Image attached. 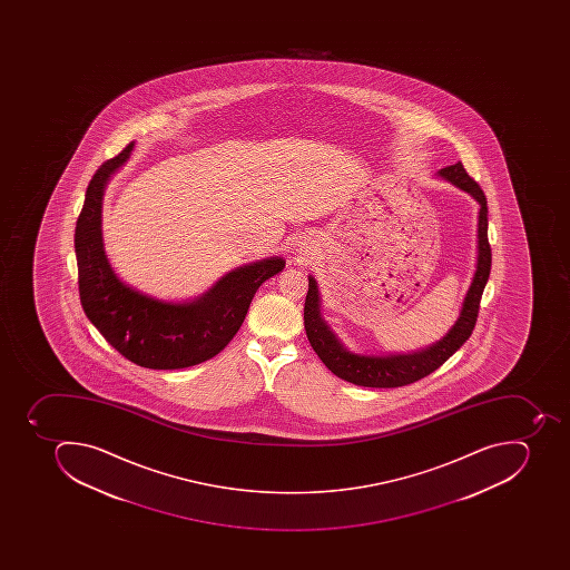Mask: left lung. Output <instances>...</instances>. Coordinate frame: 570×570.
<instances>
[{
  "mask_svg": "<svg viewBox=\"0 0 570 570\" xmlns=\"http://www.w3.org/2000/svg\"><path fill=\"white\" fill-rule=\"evenodd\" d=\"M440 176H444L451 184L471 194L475 202L480 203V223H478V267L471 288L463 301L462 314L451 332L431 345L430 350L419 351L412 354H394V356H363V354L350 353L336 341L332 330L326 326L321 309H318L317 283L308 276V294L305 301V330L309 344L314 347L318 358L323 360L335 376L345 382L371 389H395V386L410 385L426 377L431 372L448 362L472 335L478 314H480L481 296L484 285L489 282L490 267H492V249L489 243V207L487 196L481 190L480 184L466 175L462 161L454 166L440 169Z\"/></svg>",
  "mask_w": 570,
  "mask_h": 570,
  "instance_id": "left-lung-1",
  "label": "left lung"
}]
</instances>
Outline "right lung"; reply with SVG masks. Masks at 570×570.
Wrapping results in <instances>:
<instances>
[{"label": "right lung", "instance_id": "obj_1", "mask_svg": "<svg viewBox=\"0 0 570 570\" xmlns=\"http://www.w3.org/2000/svg\"><path fill=\"white\" fill-rule=\"evenodd\" d=\"M131 148L134 142L104 161L87 187L75 232L80 303L105 341L140 367L170 371L198 365L225 350L243 326L255 292L285 267V261L244 265L184 305L142 296L125 285L105 255L101 199L108 176L125 164Z\"/></svg>", "mask_w": 570, "mask_h": 570}]
</instances>
